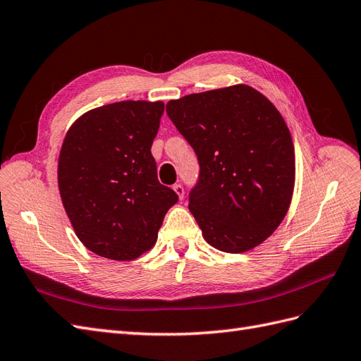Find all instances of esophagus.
Segmentation results:
<instances>
[{
	"instance_id": "1",
	"label": "esophagus",
	"mask_w": 361,
	"mask_h": 361,
	"mask_svg": "<svg viewBox=\"0 0 361 361\" xmlns=\"http://www.w3.org/2000/svg\"><path fill=\"white\" fill-rule=\"evenodd\" d=\"M173 190H175V193H177L180 200L184 198V188L181 186L180 183H178V184H173Z\"/></svg>"
}]
</instances>
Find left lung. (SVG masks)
<instances>
[{
  "label": "left lung",
  "mask_w": 361,
  "mask_h": 361,
  "mask_svg": "<svg viewBox=\"0 0 361 361\" xmlns=\"http://www.w3.org/2000/svg\"><path fill=\"white\" fill-rule=\"evenodd\" d=\"M166 113L198 157L189 210L206 241L226 253L264 243L294 189V146L279 111L255 88L233 85L169 100Z\"/></svg>",
  "instance_id": "left-lung-1"
}]
</instances>
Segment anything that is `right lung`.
Returning <instances> with one entry per match:
<instances>
[{
	"instance_id": "obj_1",
	"label": "right lung",
	"mask_w": 361,
	"mask_h": 361,
	"mask_svg": "<svg viewBox=\"0 0 361 361\" xmlns=\"http://www.w3.org/2000/svg\"><path fill=\"white\" fill-rule=\"evenodd\" d=\"M163 111V102H116L80 116L63 138L62 204L92 253L137 259L155 244L166 212L178 201L157 178L151 154Z\"/></svg>"
}]
</instances>
